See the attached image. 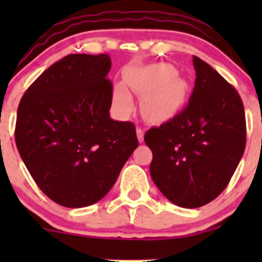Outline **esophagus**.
Segmentation results:
<instances>
[{
	"label": "esophagus",
	"instance_id": "34e87169",
	"mask_svg": "<svg viewBox=\"0 0 262 262\" xmlns=\"http://www.w3.org/2000/svg\"><path fill=\"white\" fill-rule=\"evenodd\" d=\"M137 135H138V140L140 141V143H143L144 140V130L141 128H137Z\"/></svg>",
	"mask_w": 262,
	"mask_h": 262
}]
</instances>
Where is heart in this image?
<instances>
[{
	"mask_svg": "<svg viewBox=\"0 0 262 262\" xmlns=\"http://www.w3.org/2000/svg\"><path fill=\"white\" fill-rule=\"evenodd\" d=\"M125 82L132 91L143 96L144 113L151 121L167 118L181 104L185 83L167 65H152L133 69L125 75ZM113 106L121 116H128L134 108L129 90L123 83L113 89Z\"/></svg>",
	"mask_w": 262,
	"mask_h": 262,
	"instance_id": "obj_1",
	"label": "heart"
}]
</instances>
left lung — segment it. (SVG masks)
Here are the masks:
<instances>
[{
    "label": "left lung",
    "instance_id": "obj_1",
    "mask_svg": "<svg viewBox=\"0 0 262 262\" xmlns=\"http://www.w3.org/2000/svg\"><path fill=\"white\" fill-rule=\"evenodd\" d=\"M196 82L188 104L149 129L150 175L170 202L198 208L217 198L244 154L246 123L239 93L212 66L193 56Z\"/></svg>",
    "mask_w": 262,
    "mask_h": 262
}]
</instances>
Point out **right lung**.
Masks as SVG:
<instances>
[{
    "instance_id": "1",
    "label": "right lung",
    "mask_w": 262,
    "mask_h": 262,
    "mask_svg": "<svg viewBox=\"0 0 262 262\" xmlns=\"http://www.w3.org/2000/svg\"><path fill=\"white\" fill-rule=\"evenodd\" d=\"M107 54H70L28 87L17 111V149L38 187L68 208L98 202L138 148L132 122L110 117Z\"/></svg>"
}]
</instances>
